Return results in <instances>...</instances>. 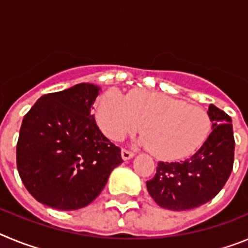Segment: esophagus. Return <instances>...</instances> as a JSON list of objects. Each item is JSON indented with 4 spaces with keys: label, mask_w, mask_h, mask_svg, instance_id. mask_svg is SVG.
Masks as SVG:
<instances>
[{
    "label": "esophagus",
    "mask_w": 248,
    "mask_h": 248,
    "mask_svg": "<svg viewBox=\"0 0 248 248\" xmlns=\"http://www.w3.org/2000/svg\"><path fill=\"white\" fill-rule=\"evenodd\" d=\"M133 156H134V153H133V151L128 150V149H123L122 150V157L124 160H129Z\"/></svg>",
    "instance_id": "1"
}]
</instances>
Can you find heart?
<instances>
[{
  "label": "heart",
  "instance_id": "obj_1",
  "mask_svg": "<svg viewBox=\"0 0 248 248\" xmlns=\"http://www.w3.org/2000/svg\"><path fill=\"white\" fill-rule=\"evenodd\" d=\"M98 125L109 139L119 141L141 126L143 143L159 159L177 160L198 150L209 137L211 120L202 107L160 92L134 91L123 97L104 93L95 108Z\"/></svg>",
  "mask_w": 248,
  "mask_h": 248
}]
</instances>
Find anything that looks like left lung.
Masks as SVG:
<instances>
[{"instance_id":"8db88e82","label":"left lung","mask_w":248,"mask_h":248,"mask_svg":"<svg viewBox=\"0 0 248 248\" xmlns=\"http://www.w3.org/2000/svg\"><path fill=\"white\" fill-rule=\"evenodd\" d=\"M212 131L200 149L180 163H157L156 174L146 181L150 196L159 206L185 211L203 205L221 191L233 168L235 138L231 118L210 104Z\"/></svg>"}]
</instances>
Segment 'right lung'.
<instances>
[{
  "label": "right lung",
  "instance_id": "1",
  "mask_svg": "<svg viewBox=\"0 0 248 248\" xmlns=\"http://www.w3.org/2000/svg\"><path fill=\"white\" fill-rule=\"evenodd\" d=\"M99 89L80 83L45 94L23 118L17 169L38 202L64 211L82 209L123 163L120 148L102 134L92 114Z\"/></svg>",
  "mask_w": 248,
  "mask_h": 248
}]
</instances>
